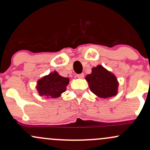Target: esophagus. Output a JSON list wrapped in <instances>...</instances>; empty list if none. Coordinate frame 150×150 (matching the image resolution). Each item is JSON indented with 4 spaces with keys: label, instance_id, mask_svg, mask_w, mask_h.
<instances>
[{
    "label": "esophagus",
    "instance_id": "34e87169",
    "mask_svg": "<svg viewBox=\"0 0 150 150\" xmlns=\"http://www.w3.org/2000/svg\"><path fill=\"white\" fill-rule=\"evenodd\" d=\"M84 76H85V75H84V73L77 74V77H78V78H83Z\"/></svg>",
    "mask_w": 150,
    "mask_h": 150
}]
</instances>
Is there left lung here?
<instances>
[{"label":"left lung","mask_w":150,"mask_h":150,"mask_svg":"<svg viewBox=\"0 0 150 150\" xmlns=\"http://www.w3.org/2000/svg\"><path fill=\"white\" fill-rule=\"evenodd\" d=\"M86 80L90 90L98 97L107 98L117 94L118 82L116 77L101 65L92 68V73L87 75Z\"/></svg>","instance_id":"obj_1"}]
</instances>
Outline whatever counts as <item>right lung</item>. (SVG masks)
<instances>
[{"label": "right lung", "mask_w": 150, "mask_h": 150, "mask_svg": "<svg viewBox=\"0 0 150 150\" xmlns=\"http://www.w3.org/2000/svg\"><path fill=\"white\" fill-rule=\"evenodd\" d=\"M68 83L69 79L62 77L57 72H54L38 81L37 90L41 96L56 98L65 92Z\"/></svg>", "instance_id": "obj_1"}]
</instances>
